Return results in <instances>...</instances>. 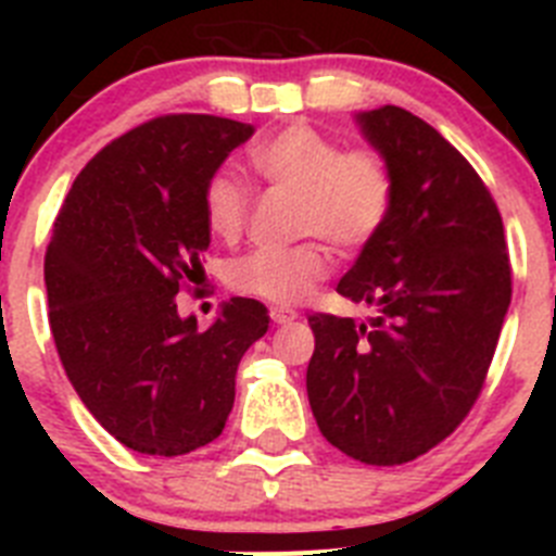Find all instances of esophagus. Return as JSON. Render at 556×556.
<instances>
[{"mask_svg": "<svg viewBox=\"0 0 556 556\" xmlns=\"http://www.w3.org/2000/svg\"><path fill=\"white\" fill-rule=\"evenodd\" d=\"M269 317H273V323H278V326H287V323L298 320V312H292V308H283V306H273L269 308Z\"/></svg>", "mask_w": 556, "mask_h": 556, "instance_id": "esophagus-1", "label": "esophagus"}]
</instances>
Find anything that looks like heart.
I'll list each match as a JSON object with an SVG mask.
<instances>
[{
	"instance_id": "1",
	"label": "heart",
	"mask_w": 556,
	"mask_h": 556,
	"mask_svg": "<svg viewBox=\"0 0 556 556\" xmlns=\"http://www.w3.org/2000/svg\"><path fill=\"white\" fill-rule=\"evenodd\" d=\"M250 169L269 186L292 191L294 230L326 236L342 250L367 244L387 223L392 205V175L376 150H342L317 127L292 125L273 132L248 152ZM211 233L233 242L248 223L242 184L217 172L203 191ZM331 269L326 244L303 242L287 250H253L236 258L228 281L236 292L258 301L292 306L306 301Z\"/></svg>"
}]
</instances>
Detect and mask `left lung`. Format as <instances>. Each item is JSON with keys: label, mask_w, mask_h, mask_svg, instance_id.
Segmentation results:
<instances>
[{"label": "left lung", "mask_w": 556, "mask_h": 556, "mask_svg": "<svg viewBox=\"0 0 556 556\" xmlns=\"http://www.w3.org/2000/svg\"><path fill=\"white\" fill-rule=\"evenodd\" d=\"M387 161V223L337 292L372 317L312 314L308 404L333 448L367 465L417 459L479 397L513 298L501 214L473 166L415 113H353Z\"/></svg>", "instance_id": "8db88e82"}]
</instances>
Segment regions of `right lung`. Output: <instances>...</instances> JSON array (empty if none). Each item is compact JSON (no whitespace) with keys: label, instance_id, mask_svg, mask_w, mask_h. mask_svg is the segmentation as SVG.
<instances>
[{"label":"right lung","instance_id":"add662e5","mask_svg":"<svg viewBox=\"0 0 556 556\" xmlns=\"http://www.w3.org/2000/svg\"><path fill=\"white\" fill-rule=\"evenodd\" d=\"M253 132L205 113L147 122L88 161L55 219L43 281L58 356L97 424L139 454L214 443L239 362L269 328L250 298L208 328L175 301L211 244L205 184Z\"/></svg>","mask_w":556,"mask_h":556}]
</instances>
